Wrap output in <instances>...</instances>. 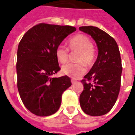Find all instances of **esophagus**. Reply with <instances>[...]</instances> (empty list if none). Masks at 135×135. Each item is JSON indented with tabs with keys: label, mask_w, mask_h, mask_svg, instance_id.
<instances>
[{
	"label": "esophagus",
	"mask_w": 135,
	"mask_h": 135,
	"mask_svg": "<svg viewBox=\"0 0 135 135\" xmlns=\"http://www.w3.org/2000/svg\"><path fill=\"white\" fill-rule=\"evenodd\" d=\"M77 82V81H76V80H75V79H71V82H72V84H75V82Z\"/></svg>",
	"instance_id": "1"
}]
</instances>
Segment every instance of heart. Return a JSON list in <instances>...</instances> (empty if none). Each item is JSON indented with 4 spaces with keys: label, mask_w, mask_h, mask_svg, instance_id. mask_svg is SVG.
<instances>
[{
    "label": "heart",
    "mask_w": 135,
    "mask_h": 135,
    "mask_svg": "<svg viewBox=\"0 0 135 135\" xmlns=\"http://www.w3.org/2000/svg\"><path fill=\"white\" fill-rule=\"evenodd\" d=\"M68 46L71 51H79L76 58V60L79 62H68L62 65V72L65 75L77 79L86 72V68L83 62L89 65L94 62V49L90 38L84 34H78L72 37L68 41ZM56 56L61 63L67 62L69 58L68 49L60 44L56 49Z\"/></svg>",
    "instance_id": "1"
}]
</instances>
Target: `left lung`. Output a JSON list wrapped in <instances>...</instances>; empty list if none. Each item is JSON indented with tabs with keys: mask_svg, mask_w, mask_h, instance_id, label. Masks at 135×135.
<instances>
[{
	"mask_svg": "<svg viewBox=\"0 0 135 135\" xmlns=\"http://www.w3.org/2000/svg\"><path fill=\"white\" fill-rule=\"evenodd\" d=\"M79 29L92 37L99 51L96 62L82 80L79 103L86 114L100 116L111 110L118 97L123 70L120 51L114 38L99 28Z\"/></svg>",
	"mask_w": 135,
	"mask_h": 135,
	"instance_id": "1",
	"label": "left lung"
}]
</instances>
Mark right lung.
Listing matches in <instances>:
<instances>
[{
  "label": "right lung",
  "mask_w": 135,
  "mask_h": 135,
  "mask_svg": "<svg viewBox=\"0 0 135 135\" xmlns=\"http://www.w3.org/2000/svg\"><path fill=\"white\" fill-rule=\"evenodd\" d=\"M71 26L41 23L21 39L17 55V89L25 107L38 116L58 111L62 93L72 85L68 76L53 77L60 68L56 49L69 34Z\"/></svg>",
  "instance_id": "1"
}]
</instances>
